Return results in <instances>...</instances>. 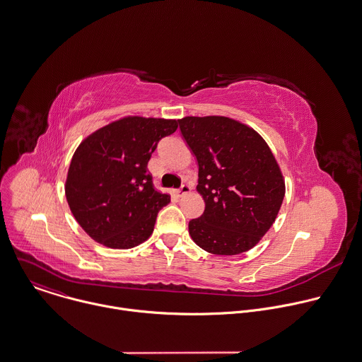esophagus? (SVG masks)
<instances>
[{
    "instance_id": "esophagus-1",
    "label": "esophagus",
    "mask_w": 362,
    "mask_h": 362,
    "mask_svg": "<svg viewBox=\"0 0 362 362\" xmlns=\"http://www.w3.org/2000/svg\"><path fill=\"white\" fill-rule=\"evenodd\" d=\"M190 190H192V189H190V186H187V185H182L179 189H176V190H175V194H176L177 197H182V196L187 194Z\"/></svg>"
}]
</instances>
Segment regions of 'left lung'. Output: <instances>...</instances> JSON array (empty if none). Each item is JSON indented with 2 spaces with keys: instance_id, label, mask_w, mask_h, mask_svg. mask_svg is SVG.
<instances>
[{
  "instance_id": "left-lung-1",
  "label": "left lung",
  "mask_w": 362,
  "mask_h": 362,
  "mask_svg": "<svg viewBox=\"0 0 362 362\" xmlns=\"http://www.w3.org/2000/svg\"><path fill=\"white\" fill-rule=\"evenodd\" d=\"M196 156L197 192L206 209L189 221V234L207 252L237 255L251 250L272 227L285 182L268 144L252 128L227 117L177 121Z\"/></svg>"
}]
</instances>
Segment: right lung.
Returning <instances> with one entry per match:
<instances>
[{
	"instance_id": "obj_1",
	"label": "right lung",
	"mask_w": 362,
	"mask_h": 362,
	"mask_svg": "<svg viewBox=\"0 0 362 362\" xmlns=\"http://www.w3.org/2000/svg\"><path fill=\"white\" fill-rule=\"evenodd\" d=\"M177 121L128 117L84 139L66 180V199L80 227L97 243L128 250L153 231L170 199L153 187L148 162Z\"/></svg>"
}]
</instances>
